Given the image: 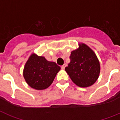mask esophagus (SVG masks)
<instances>
[{
	"instance_id": "34e87169",
	"label": "esophagus",
	"mask_w": 120,
	"mask_h": 120,
	"mask_svg": "<svg viewBox=\"0 0 120 120\" xmlns=\"http://www.w3.org/2000/svg\"><path fill=\"white\" fill-rule=\"evenodd\" d=\"M67 66V65H66V63H65V64H64V65H63V66H61V68H62V69H64L65 68V67H66V66Z\"/></svg>"
}]
</instances>
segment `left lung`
Returning a JSON list of instances; mask_svg holds the SVG:
<instances>
[{"mask_svg":"<svg viewBox=\"0 0 120 120\" xmlns=\"http://www.w3.org/2000/svg\"><path fill=\"white\" fill-rule=\"evenodd\" d=\"M70 63L65 68L72 81L80 87L92 85L100 72L99 60L94 52L85 44L71 52Z\"/></svg>","mask_w":120,"mask_h":120,"instance_id":"left-lung-1","label":"left lung"}]
</instances>
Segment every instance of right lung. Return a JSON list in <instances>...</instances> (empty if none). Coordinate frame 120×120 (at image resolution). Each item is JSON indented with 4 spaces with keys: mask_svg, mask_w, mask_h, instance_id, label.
I'll use <instances>...</instances> for the list:
<instances>
[{
    "mask_svg": "<svg viewBox=\"0 0 120 120\" xmlns=\"http://www.w3.org/2000/svg\"><path fill=\"white\" fill-rule=\"evenodd\" d=\"M60 67L44 57L32 54L24 69L23 75L26 82L36 90L46 89L52 84Z\"/></svg>",
    "mask_w": 120,
    "mask_h": 120,
    "instance_id": "1",
    "label": "right lung"
}]
</instances>
